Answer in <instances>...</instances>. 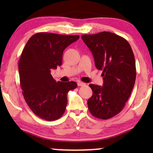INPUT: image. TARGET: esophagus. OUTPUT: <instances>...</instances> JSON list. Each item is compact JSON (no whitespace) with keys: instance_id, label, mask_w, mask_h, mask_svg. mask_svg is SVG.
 I'll return each mask as SVG.
<instances>
[{"instance_id":"1","label":"esophagus","mask_w":153,"mask_h":153,"mask_svg":"<svg viewBox=\"0 0 153 153\" xmlns=\"http://www.w3.org/2000/svg\"><path fill=\"white\" fill-rule=\"evenodd\" d=\"M85 83H84V82H82L81 81H78V86H83V85H85Z\"/></svg>"}]
</instances>
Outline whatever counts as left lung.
Returning a JSON list of instances; mask_svg holds the SVG:
<instances>
[{"instance_id":"left-lung-1","label":"left lung","mask_w":153,"mask_h":153,"mask_svg":"<svg viewBox=\"0 0 153 153\" xmlns=\"http://www.w3.org/2000/svg\"><path fill=\"white\" fill-rule=\"evenodd\" d=\"M90 49L95 65L102 71L103 86L90 84L92 96L88 106L94 117L112 118L121 112L130 96L136 79L135 59L127 40L108 31L82 35Z\"/></svg>"}]
</instances>
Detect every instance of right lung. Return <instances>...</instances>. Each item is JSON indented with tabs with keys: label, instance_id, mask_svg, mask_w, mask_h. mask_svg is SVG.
<instances>
[{
	"label": "right lung",
	"instance_id": "1",
	"mask_svg": "<svg viewBox=\"0 0 153 153\" xmlns=\"http://www.w3.org/2000/svg\"><path fill=\"white\" fill-rule=\"evenodd\" d=\"M78 39V35L36 33L22 51L19 62L22 94L28 106L39 118L54 121L65 113L67 95L77 83L56 82L51 70L61 66L63 51Z\"/></svg>",
	"mask_w": 153,
	"mask_h": 153
}]
</instances>
